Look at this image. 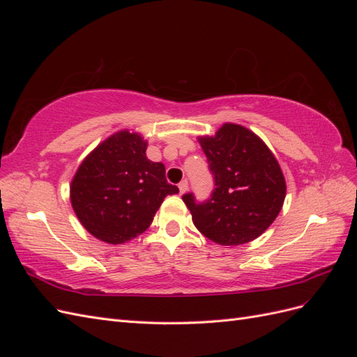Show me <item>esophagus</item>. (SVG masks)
<instances>
[{"label":"esophagus","mask_w":357,"mask_h":357,"mask_svg":"<svg viewBox=\"0 0 357 357\" xmlns=\"http://www.w3.org/2000/svg\"><path fill=\"white\" fill-rule=\"evenodd\" d=\"M188 188H189L188 180H183V181L178 183V190H180V193H185V192L188 190Z\"/></svg>","instance_id":"esophagus-1"}]
</instances>
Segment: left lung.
Returning a JSON list of instances; mask_svg holds the SVG:
<instances>
[{"label": "left lung", "instance_id": "8db88e82", "mask_svg": "<svg viewBox=\"0 0 357 357\" xmlns=\"http://www.w3.org/2000/svg\"><path fill=\"white\" fill-rule=\"evenodd\" d=\"M214 177L211 197L197 202L183 195L193 225L220 245L256 240L275 220L286 198V181L275 156L250 129L225 123L214 137H199Z\"/></svg>", "mask_w": 357, "mask_h": 357}]
</instances>
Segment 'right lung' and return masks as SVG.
<instances>
[{
  "label": "right lung",
  "instance_id": "right-lung-1",
  "mask_svg": "<svg viewBox=\"0 0 357 357\" xmlns=\"http://www.w3.org/2000/svg\"><path fill=\"white\" fill-rule=\"evenodd\" d=\"M147 142L119 131L83 159L70 199L84 229L109 244H123L143 234L167 195L178 188L165 178V165L146 156Z\"/></svg>",
  "mask_w": 357,
  "mask_h": 357
}]
</instances>
